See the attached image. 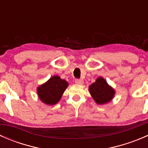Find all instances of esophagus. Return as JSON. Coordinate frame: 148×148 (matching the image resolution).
<instances>
[{"instance_id": "esophagus-1", "label": "esophagus", "mask_w": 148, "mask_h": 148, "mask_svg": "<svg viewBox=\"0 0 148 148\" xmlns=\"http://www.w3.org/2000/svg\"><path fill=\"white\" fill-rule=\"evenodd\" d=\"M75 83L77 84H83L84 83V81L82 79H77L75 80Z\"/></svg>"}]
</instances>
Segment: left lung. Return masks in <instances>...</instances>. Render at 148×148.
Wrapping results in <instances>:
<instances>
[{
  "label": "left lung",
  "mask_w": 148,
  "mask_h": 148,
  "mask_svg": "<svg viewBox=\"0 0 148 148\" xmlns=\"http://www.w3.org/2000/svg\"><path fill=\"white\" fill-rule=\"evenodd\" d=\"M89 91L92 97L97 104L110 102L115 95V90L101 77H98L95 82L89 86Z\"/></svg>",
  "instance_id": "8db88e82"
}]
</instances>
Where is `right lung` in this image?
<instances>
[{
    "instance_id": "1",
    "label": "right lung",
    "mask_w": 148,
    "mask_h": 148,
    "mask_svg": "<svg viewBox=\"0 0 148 148\" xmlns=\"http://www.w3.org/2000/svg\"><path fill=\"white\" fill-rule=\"evenodd\" d=\"M68 86L69 84L66 80L55 75L37 87L38 97L44 104L53 105L59 102Z\"/></svg>"
}]
</instances>
